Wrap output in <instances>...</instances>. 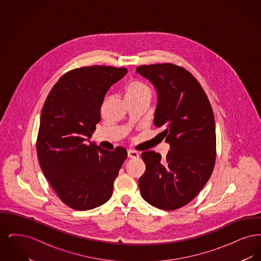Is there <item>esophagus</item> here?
<instances>
[{"mask_svg":"<svg viewBox=\"0 0 261 261\" xmlns=\"http://www.w3.org/2000/svg\"><path fill=\"white\" fill-rule=\"evenodd\" d=\"M128 158L129 159H138L139 158V153L135 151V150H132V149H129L128 150Z\"/></svg>","mask_w":261,"mask_h":261,"instance_id":"34e87169","label":"esophagus"}]
</instances>
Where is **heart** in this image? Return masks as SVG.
<instances>
[{"label": "heart", "mask_w": 261, "mask_h": 261, "mask_svg": "<svg viewBox=\"0 0 261 261\" xmlns=\"http://www.w3.org/2000/svg\"><path fill=\"white\" fill-rule=\"evenodd\" d=\"M125 97L127 100L150 99L151 89L143 81L132 80L125 87Z\"/></svg>", "instance_id": "obj_1"}]
</instances>
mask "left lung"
<instances>
[{"label": "left lung", "instance_id": "8db88e82", "mask_svg": "<svg viewBox=\"0 0 261 261\" xmlns=\"http://www.w3.org/2000/svg\"><path fill=\"white\" fill-rule=\"evenodd\" d=\"M159 94L153 122L170 144L166 159L153 150L141 156L146 171L139 179L143 199L163 211L178 210L194 199L211 178L216 134L208 98L194 75L170 62L141 65Z\"/></svg>", "mask_w": 261, "mask_h": 261}]
</instances>
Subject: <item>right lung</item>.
Instances as JSON below:
<instances>
[{
    "mask_svg": "<svg viewBox=\"0 0 261 261\" xmlns=\"http://www.w3.org/2000/svg\"><path fill=\"white\" fill-rule=\"evenodd\" d=\"M127 71L105 65L72 69L51 88L42 109L38 161L56 194L75 211L93 210L111 199L127 158L122 147L111 151L89 143L108 90Z\"/></svg>",
    "mask_w": 261,
    "mask_h": 261,
    "instance_id": "obj_1",
    "label": "right lung"
}]
</instances>
